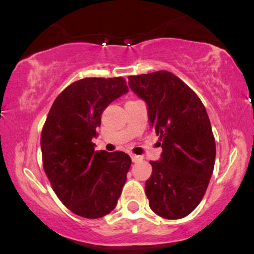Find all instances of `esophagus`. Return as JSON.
Instances as JSON below:
<instances>
[{"label":"esophagus","mask_w":254,"mask_h":254,"mask_svg":"<svg viewBox=\"0 0 254 254\" xmlns=\"http://www.w3.org/2000/svg\"><path fill=\"white\" fill-rule=\"evenodd\" d=\"M131 160H132V162H139L142 160V156L135 155V154H131Z\"/></svg>","instance_id":"esophagus-1"}]
</instances>
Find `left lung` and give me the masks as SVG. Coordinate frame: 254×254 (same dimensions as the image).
<instances>
[{
	"label": "left lung",
	"instance_id": "1",
	"mask_svg": "<svg viewBox=\"0 0 254 254\" xmlns=\"http://www.w3.org/2000/svg\"><path fill=\"white\" fill-rule=\"evenodd\" d=\"M129 87L148 106V119L162 142L145 182L150 209L177 220L196 209L214 171L216 144L208 113L188 84L170 71L129 76Z\"/></svg>",
	"mask_w": 254,
	"mask_h": 254
}]
</instances>
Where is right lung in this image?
<instances>
[{"label": "right lung", "instance_id": "1", "mask_svg": "<svg viewBox=\"0 0 254 254\" xmlns=\"http://www.w3.org/2000/svg\"><path fill=\"white\" fill-rule=\"evenodd\" d=\"M123 77H87L71 83L52 104L40 147L55 193L69 210L99 218L116 208L131 159L123 151H95L101 113L127 93Z\"/></svg>", "mask_w": 254, "mask_h": 254}]
</instances>
